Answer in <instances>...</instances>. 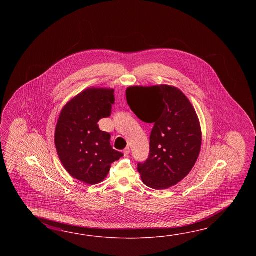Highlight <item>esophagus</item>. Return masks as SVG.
<instances>
[{
  "label": "esophagus",
  "mask_w": 256,
  "mask_h": 256,
  "mask_svg": "<svg viewBox=\"0 0 256 256\" xmlns=\"http://www.w3.org/2000/svg\"><path fill=\"white\" fill-rule=\"evenodd\" d=\"M130 154V147H126V149L124 150V156H127Z\"/></svg>",
  "instance_id": "esophagus-1"
}]
</instances>
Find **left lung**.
<instances>
[{"label":"left lung","instance_id":"obj_1","mask_svg":"<svg viewBox=\"0 0 256 256\" xmlns=\"http://www.w3.org/2000/svg\"><path fill=\"white\" fill-rule=\"evenodd\" d=\"M126 98L140 120L154 124L150 152L138 163L144 185L166 190L190 174L202 147V129L196 110L185 94L168 85L128 88Z\"/></svg>","mask_w":256,"mask_h":256}]
</instances>
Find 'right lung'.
<instances>
[{"mask_svg": "<svg viewBox=\"0 0 256 256\" xmlns=\"http://www.w3.org/2000/svg\"><path fill=\"white\" fill-rule=\"evenodd\" d=\"M114 102V90L90 88L66 104L56 124L54 144L61 163L88 185L105 180L110 164L124 156L110 146L109 132L98 128V120L110 116Z\"/></svg>", "mask_w": 256, "mask_h": 256, "instance_id": "obj_1", "label": "right lung"}]
</instances>
